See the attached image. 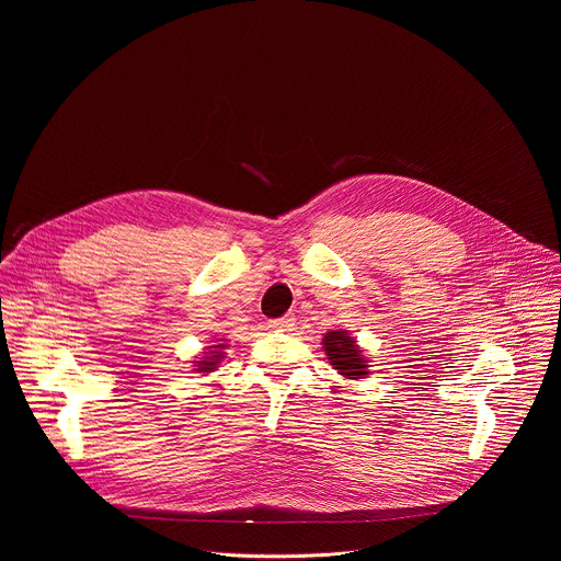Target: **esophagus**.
Segmentation results:
<instances>
[{"label":"esophagus","instance_id":"1","mask_svg":"<svg viewBox=\"0 0 561 561\" xmlns=\"http://www.w3.org/2000/svg\"><path fill=\"white\" fill-rule=\"evenodd\" d=\"M268 327H271V329H275V331H288L290 327H295V314H293V312H288V314L279 317V319H271Z\"/></svg>","mask_w":561,"mask_h":561}]
</instances>
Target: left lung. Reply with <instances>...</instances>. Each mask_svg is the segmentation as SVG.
<instances>
[{
    "instance_id": "left-lung-1",
    "label": "left lung",
    "mask_w": 561,
    "mask_h": 561,
    "mask_svg": "<svg viewBox=\"0 0 561 561\" xmlns=\"http://www.w3.org/2000/svg\"><path fill=\"white\" fill-rule=\"evenodd\" d=\"M331 366L346 379H362L368 375L366 357L348 331H329L322 340Z\"/></svg>"
}]
</instances>
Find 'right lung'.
<instances>
[{"label":"right lung","mask_w":561,"mask_h":561,"mask_svg":"<svg viewBox=\"0 0 561 561\" xmlns=\"http://www.w3.org/2000/svg\"><path fill=\"white\" fill-rule=\"evenodd\" d=\"M217 342H224V340H217ZM208 348V353H204L197 362H195V370L197 373H213L217 366H219V362L224 359V348H226V344H215V346H206Z\"/></svg>","instance_id":"add662e5"}]
</instances>
